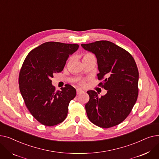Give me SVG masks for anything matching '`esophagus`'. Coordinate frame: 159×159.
I'll return each instance as SVG.
<instances>
[{"label": "esophagus", "instance_id": "34e87169", "mask_svg": "<svg viewBox=\"0 0 159 159\" xmlns=\"http://www.w3.org/2000/svg\"><path fill=\"white\" fill-rule=\"evenodd\" d=\"M83 92H84V91H83V90H82V89H79V88L77 89V95H79V94H80V93H82Z\"/></svg>", "mask_w": 159, "mask_h": 159}]
</instances>
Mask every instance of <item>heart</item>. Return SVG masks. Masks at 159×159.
Masks as SVG:
<instances>
[{"label": "heart", "mask_w": 159, "mask_h": 159, "mask_svg": "<svg viewBox=\"0 0 159 159\" xmlns=\"http://www.w3.org/2000/svg\"><path fill=\"white\" fill-rule=\"evenodd\" d=\"M89 59H94L96 61V58L94 56V55H93L92 53H86L84 56H83V59L82 60H89ZM79 84L82 86H83L84 84V83L83 81H80L79 82Z\"/></svg>", "instance_id": "heart-1"}]
</instances>
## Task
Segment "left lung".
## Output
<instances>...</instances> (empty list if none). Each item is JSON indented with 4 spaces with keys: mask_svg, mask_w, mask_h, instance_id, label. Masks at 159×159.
<instances>
[{
    "mask_svg": "<svg viewBox=\"0 0 159 159\" xmlns=\"http://www.w3.org/2000/svg\"><path fill=\"white\" fill-rule=\"evenodd\" d=\"M86 51L97 59L99 86L107 93L98 97L95 91L87 93L89 101L86 104L89 120L103 128L119 124L126 119L138 97L139 71L136 62L126 50L107 40L82 44Z\"/></svg>",
    "mask_w": 159,
    "mask_h": 159,
    "instance_id": "1",
    "label": "left lung"
}]
</instances>
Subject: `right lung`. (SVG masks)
Returning <instances> with one entry per match:
<instances>
[{"label": "right lung", "mask_w": 159, "mask_h": 159, "mask_svg": "<svg viewBox=\"0 0 159 159\" xmlns=\"http://www.w3.org/2000/svg\"><path fill=\"white\" fill-rule=\"evenodd\" d=\"M76 44L47 42L28 53L19 73V89L25 104L37 121L47 126L63 122L76 89L66 84L55 91L53 74L61 72L69 56L78 49Z\"/></svg>", "instance_id": "right-lung-1"}]
</instances>
